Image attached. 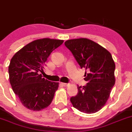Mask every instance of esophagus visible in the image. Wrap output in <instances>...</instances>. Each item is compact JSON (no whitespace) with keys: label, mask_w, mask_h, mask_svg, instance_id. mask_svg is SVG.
Masks as SVG:
<instances>
[{"label":"esophagus","mask_w":132,"mask_h":132,"mask_svg":"<svg viewBox=\"0 0 132 132\" xmlns=\"http://www.w3.org/2000/svg\"><path fill=\"white\" fill-rule=\"evenodd\" d=\"M61 85H62V86H63L67 87V86H69V84H67V83H64V82H61Z\"/></svg>","instance_id":"34e87169"}]
</instances>
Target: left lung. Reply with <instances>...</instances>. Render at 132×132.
I'll return each instance as SVG.
<instances>
[{"instance_id": "1", "label": "left lung", "mask_w": 132, "mask_h": 132, "mask_svg": "<svg viewBox=\"0 0 132 132\" xmlns=\"http://www.w3.org/2000/svg\"><path fill=\"white\" fill-rule=\"evenodd\" d=\"M65 45L73 54L81 69L86 70L85 86H77L78 93L70 98L74 108L92 114L106 104L115 84V63L111 54L98 43L86 38L70 39Z\"/></svg>"}]
</instances>
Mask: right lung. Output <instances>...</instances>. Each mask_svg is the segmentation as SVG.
Returning <instances> with one entry per match:
<instances>
[{"instance_id":"1","label":"right lung","mask_w":132,"mask_h":132,"mask_svg":"<svg viewBox=\"0 0 132 132\" xmlns=\"http://www.w3.org/2000/svg\"><path fill=\"white\" fill-rule=\"evenodd\" d=\"M63 40L43 38L37 39L19 50L9 65V81L22 105L28 109L39 111L52 102L59 83L42 77L44 65L53 50Z\"/></svg>"}]
</instances>
